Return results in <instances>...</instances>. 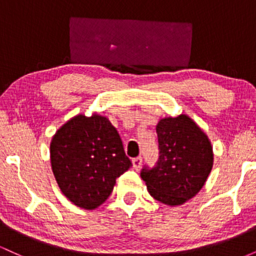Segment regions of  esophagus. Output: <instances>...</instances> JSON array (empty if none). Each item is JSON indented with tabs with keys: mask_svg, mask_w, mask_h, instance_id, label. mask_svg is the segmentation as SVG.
Masks as SVG:
<instances>
[{
	"mask_svg": "<svg viewBox=\"0 0 256 256\" xmlns=\"http://www.w3.org/2000/svg\"><path fill=\"white\" fill-rule=\"evenodd\" d=\"M140 166H142V158H134V160H132V167H134V170H138L140 168Z\"/></svg>",
	"mask_w": 256,
	"mask_h": 256,
	"instance_id": "obj_1",
	"label": "esophagus"
}]
</instances>
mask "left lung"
I'll return each instance as SVG.
<instances>
[{"mask_svg": "<svg viewBox=\"0 0 256 256\" xmlns=\"http://www.w3.org/2000/svg\"><path fill=\"white\" fill-rule=\"evenodd\" d=\"M160 156L140 172L150 195L167 206L183 204L202 189L213 167V146L190 116L160 119L156 125Z\"/></svg>", "mask_w": 256, "mask_h": 256, "instance_id": "1", "label": "left lung"}]
</instances>
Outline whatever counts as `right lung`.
Listing matches in <instances>:
<instances>
[{
    "label": "right lung",
    "instance_id": "obj_1",
    "mask_svg": "<svg viewBox=\"0 0 256 256\" xmlns=\"http://www.w3.org/2000/svg\"><path fill=\"white\" fill-rule=\"evenodd\" d=\"M50 164L60 190L73 204L95 210L131 166L122 138L106 116L78 114L52 138Z\"/></svg>",
    "mask_w": 256,
    "mask_h": 256
}]
</instances>
